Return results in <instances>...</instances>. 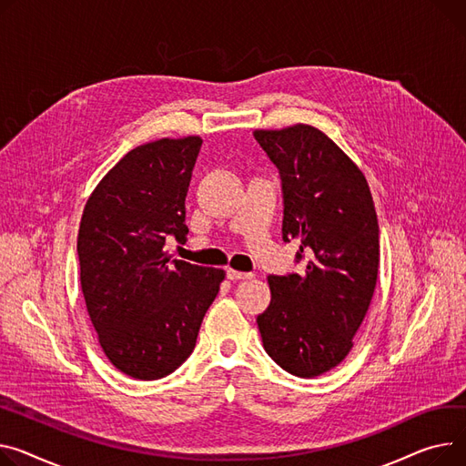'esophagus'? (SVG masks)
Returning a JSON list of instances; mask_svg holds the SVG:
<instances>
[{"label": "esophagus", "mask_w": 466, "mask_h": 466, "mask_svg": "<svg viewBox=\"0 0 466 466\" xmlns=\"http://www.w3.org/2000/svg\"><path fill=\"white\" fill-rule=\"evenodd\" d=\"M230 281H241V279H253V273H245V271H236V269H228L227 271Z\"/></svg>", "instance_id": "esophagus-1"}]
</instances>
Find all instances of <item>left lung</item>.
Segmentation results:
<instances>
[{
	"mask_svg": "<svg viewBox=\"0 0 466 466\" xmlns=\"http://www.w3.org/2000/svg\"><path fill=\"white\" fill-rule=\"evenodd\" d=\"M257 142L283 181V239L299 241L305 273L269 275V307L257 324L264 350L290 375L315 379L352 350L373 299L379 219L358 165L305 123L257 129Z\"/></svg>",
	"mask_w": 466,
	"mask_h": 466,
	"instance_id": "8db88e82",
	"label": "left lung"
}]
</instances>
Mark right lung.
Instances as JSON below:
<instances>
[{"label": "right lung", "mask_w": 466, "mask_h": 466, "mask_svg": "<svg viewBox=\"0 0 466 466\" xmlns=\"http://www.w3.org/2000/svg\"><path fill=\"white\" fill-rule=\"evenodd\" d=\"M200 137L131 149L89 195L76 251L87 315L110 363L138 380L163 379L187 360L225 269L172 258L185 241V197Z\"/></svg>", "instance_id": "add662e5"}]
</instances>
